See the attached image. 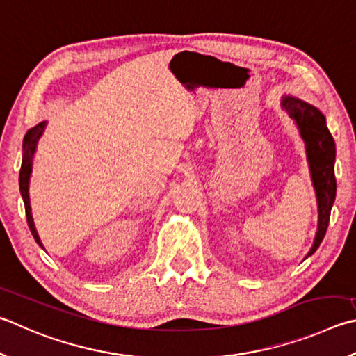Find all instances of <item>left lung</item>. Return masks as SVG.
Instances as JSON below:
<instances>
[{
    "mask_svg": "<svg viewBox=\"0 0 356 356\" xmlns=\"http://www.w3.org/2000/svg\"><path fill=\"white\" fill-rule=\"evenodd\" d=\"M282 108H285L291 118L296 121L300 137L305 141L307 159L309 171H312L316 197H318L319 224L314 243L307 254V257H309L318 250L319 244L324 240L336 196L334 140L327 129L325 116L319 108L299 98H294V96H283Z\"/></svg>",
    "mask_w": 356,
    "mask_h": 356,
    "instance_id": "1",
    "label": "left lung"
}]
</instances>
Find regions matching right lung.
<instances>
[{"mask_svg":"<svg viewBox=\"0 0 356 356\" xmlns=\"http://www.w3.org/2000/svg\"><path fill=\"white\" fill-rule=\"evenodd\" d=\"M47 127V121L38 122L37 126H34L32 129H29L28 134L24 135L23 140V160H22V170H20V193L24 202V210H26V219H28V225L32 236L37 241L38 245L43 244L38 238V234L35 230L34 225V219H32V213H31V204H29V179H31V172H32V157H34L35 147L38 143V138L42 137V134Z\"/></svg>","mask_w":356,"mask_h":356,"instance_id":"obj_1","label":"right lung"}]
</instances>
